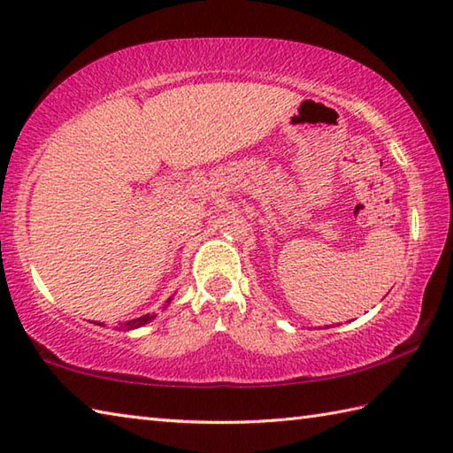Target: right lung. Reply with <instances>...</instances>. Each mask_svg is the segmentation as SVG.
<instances>
[{"label": "right lung", "mask_w": 453, "mask_h": 453, "mask_svg": "<svg viewBox=\"0 0 453 453\" xmlns=\"http://www.w3.org/2000/svg\"><path fill=\"white\" fill-rule=\"evenodd\" d=\"M166 303H171V298H168ZM153 318H155L153 314H145V316H141V318H135V320H131L127 324H123V327H127V330H131V327H139V326L150 322V320H153ZM97 326H102V324H97Z\"/></svg>", "instance_id": "right-lung-1"}]
</instances>
